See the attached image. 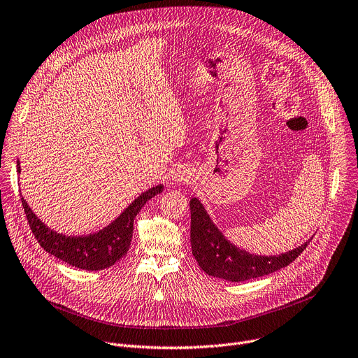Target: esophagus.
<instances>
[{
  "label": "esophagus",
  "instance_id": "34e87169",
  "mask_svg": "<svg viewBox=\"0 0 358 358\" xmlns=\"http://www.w3.org/2000/svg\"><path fill=\"white\" fill-rule=\"evenodd\" d=\"M173 180L176 182H188L191 180V173H188L187 170H177L173 176Z\"/></svg>",
  "mask_w": 358,
  "mask_h": 358
}]
</instances>
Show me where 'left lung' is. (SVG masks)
<instances>
[{"label":"left lung","instance_id":"obj_1","mask_svg":"<svg viewBox=\"0 0 358 358\" xmlns=\"http://www.w3.org/2000/svg\"><path fill=\"white\" fill-rule=\"evenodd\" d=\"M191 248L199 266L213 277L240 282L268 275L287 267L306 250L311 238L280 255H255L231 244L211 221L204 206L191 199Z\"/></svg>","mask_w":358,"mask_h":358}]
</instances>
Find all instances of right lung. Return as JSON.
Masks as SVG:
<instances>
[{
  "mask_svg": "<svg viewBox=\"0 0 358 358\" xmlns=\"http://www.w3.org/2000/svg\"><path fill=\"white\" fill-rule=\"evenodd\" d=\"M17 171L21 173L20 161H17ZM164 185H155L129 204L111 224L103 230L88 236H66L57 233L34 214L27 201L21 197V203L29 224L32 234L36 236L40 245L61 262L73 267L96 271L108 268L122 258L131 244L134 218L144 204L159 194Z\"/></svg>",
  "mask_w": 358,
  "mask_h": 358,
  "instance_id": "right-lung-1",
  "label": "right lung"
}]
</instances>
